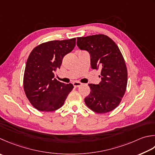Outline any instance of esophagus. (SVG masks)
<instances>
[{"instance_id":"1","label":"esophagus","mask_w":155,"mask_h":155,"mask_svg":"<svg viewBox=\"0 0 155 155\" xmlns=\"http://www.w3.org/2000/svg\"><path fill=\"white\" fill-rule=\"evenodd\" d=\"M73 85H74V87H75V88H77V87H80L81 84H82V83H80V82H78V81H75V82H74L73 83Z\"/></svg>"}]
</instances>
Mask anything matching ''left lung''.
Instances as JSON below:
<instances>
[{
    "instance_id": "1",
    "label": "left lung",
    "mask_w": 155,
    "mask_h": 155,
    "mask_svg": "<svg viewBox=\"0 0 155 155\" xmlns=\"http://www.w3.org/2000/svg\"><path fill=\"white\" fill-rule=\"evenodd\" d=\"M77 45L89 52L91 68L101 71L99 84H89L91 92L84 98L85 104L97 114L115 110L122 101L128 83V71L119 48L104 34L77 38Z\"/></svg>"
}]
</instances>
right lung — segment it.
<instances>
[{"mask_svg": "<svg viewBox=\"0 0 155 155\" xmlns=\"http://www.w3.org/2000/svg\"><path fill=\"white\" fill-rule=\"evenodd\" d=\"M76 38L44 42L33 48L27 60L23 89L27 98L39 111H53L64 104L74 88L55 78L63 58L74 49Z\"/></svg>", "mask_w": 155, "mask_h": 155, "instance_id": "obj_1", "label": "right lung"}]
</instances>
